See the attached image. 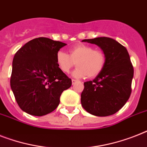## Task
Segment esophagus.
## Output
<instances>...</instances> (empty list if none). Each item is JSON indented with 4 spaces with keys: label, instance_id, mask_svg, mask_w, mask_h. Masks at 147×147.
Instances as JSON below:
<instances>
[{
    "label": "esophagus",
    "instance_id": "obj_1",
    "mask_svg": "<svg viewBox=\"0 0 147 147\" xmlns=\"http://www.w3.org/2000/svg\"><path fill=\"white\" fill-rule=\"evenodd\" d=\"M77 82H78L77 80H75V79H72V80H71V83H72V84H75Z\"/></svg>",
    "mask_w": 147,
    "mask_h": 147
}]
</instances>
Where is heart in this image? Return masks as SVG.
I'll use <instances>...</instances> for the list:
<instances>
[{"instance_id":"1","label":"heart","mask_w":147,"mask_h":147,"mask_svg":"<svg viewBox=\"0 0 147 147\" xmlns=\"http://www.w3.org/2000/svg\"><path fill=\"white\" fill-rule=\"evenodd\" d=\"M106 62L104 53L86 45H78L69 51V54L59 51L56 55L57 66L64 73H68L76 64L78 67L72 72L76 78L96 77L103 69Z\"/></svg>"}]
</instances>
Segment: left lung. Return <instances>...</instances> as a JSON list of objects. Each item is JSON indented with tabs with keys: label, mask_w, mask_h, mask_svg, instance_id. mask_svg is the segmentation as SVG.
I'll list each match as a JSON object with an SVG mask.
<instances>
[{
	"label": "left lung",
	"mask_w": 147,
	"mask_h": 147,
	"mask_svg": "<svg viewBox=\"0 0 147 147\" xmlns=\"http://www.w3.org/2000/svg\"><path fill=\"white\" fill-rule=\"evenodd\" d=\"M82 42L100 47L106 62L98 76L84 83L82 106L96 116L113 115L124 107L131 93L134 69L128 52L118 41L107 37L84 39Z\"/></svg>",
	"instance_id": "1"
}]
</instances>
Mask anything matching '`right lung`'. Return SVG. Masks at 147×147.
Segmentation results:
<instances>
[{
	"label": "right lung",
	"instance_id": "right-lung-1",
	"mask_svg": "<svg viewBox=\"0 0 147 147\" xmlns=\"http://www.w3.org/2000/svg\"><path fill=\"white\" fill-rule=\"evenodd\" d=\"M65 45L47 38H38L16 53L10 87L22 111L42 116L58 107L63 91L71 85V80L56 63L57 52Z\"/></svg>",
	"mask_w": 147,
	"mask_h": 147
}]
</instances>
